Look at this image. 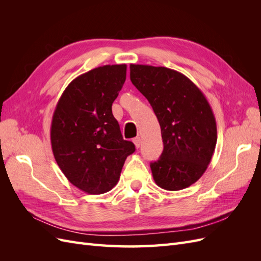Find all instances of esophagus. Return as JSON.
Masks as SVG:
<instances>
[{
	"instance_id": "34e87169",
	"label": "esophagus",
	"mask_w": 261,
	"mask_h": 261,
	"mask_svg": "<svg viewBox=\"0 0 261 261\" xmlns=\"http://www.w3.org/2000/svg\"><path fill=\"white\" fill-rule=\"evenodd\" d=\"M133 141H134V144H135L136 148H139V147H140V143H141V139H140V137L134 138V139H133Z\"/></svg>"
}]
</instances>
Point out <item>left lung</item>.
<instances>
[{
  "label": "left lung",
  "instance_id": "1",
  "mask_svg": "<svg viewBox=\"0 0 261 261\" xmlns=\"http://www.w3.org/2000/svg\"><path fill=\"white\" fill-rule=\"evenodd\" d=\"M130 81L159 121L163 151L150 163L156 185L180 191L207 170L217 144V124L201 90L177 70L130 64Z\"/></svg>",
  "mask_w": 261,
  "mask_h": 261
}]
</instances>
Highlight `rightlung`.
I'll return each mask as SVG.
<instances>
[{
  "instance_id": "obj_1",
  "label": "right lung",
  "mask_w": 261,
  "mask_h": 261,
  "mask_svg": "<svg viewBox=\"0 0 261 261\" xmlns=\"http://www.w3.org/2000/svg\"><path fill=\"white\" fill-rule=\"evenodd\" d=\"M126 67L105 65L76 77L54 110L51 145L55 161L70 183L87 194L111 191L126 158L135 151V145L123 139L112 114Z\"/></svg>"
}]
</instances>
